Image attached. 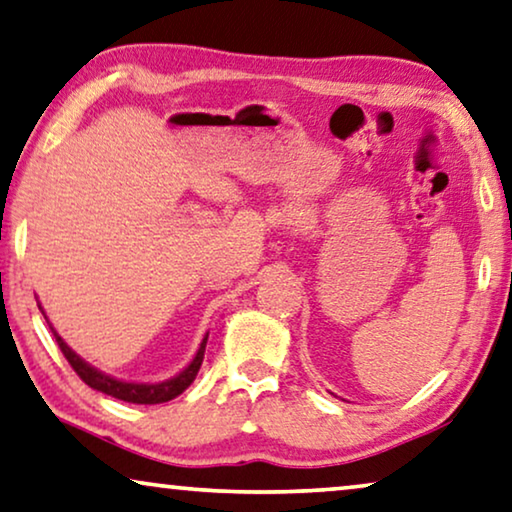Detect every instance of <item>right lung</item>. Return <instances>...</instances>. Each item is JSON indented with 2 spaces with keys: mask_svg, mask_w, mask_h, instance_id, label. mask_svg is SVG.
<instances>
[{
  "mask_svg": "<svg viewBox=\"0 0 512 512\" xmlns=\"http://www.w3.org/2000/svg\"><path fill=\"white\" fill-rule=\"evenodd\" d=\"M39 309H41V305H39ZM50 330H53V335L57 339L59 348H62L64 358L69 360L73 372H76L80 379L90 385V388L103 392V395L122 399V402H129V404H164V402H170V399H175L177 395H182V392L187 390L191 383H194L198 369H201V365H203L205 344H207V335H205L201 346H198V351L194 355V360H191L180 374H175L173 379L161 381V383H129V381H120V379H115V376L99 372V369L92 367L90 362H85L76 351H71V348L66 346V342L57 335L53 325H50Z\"/></svg>",
  "mask_w": 512,
  "mask_h": 512,
  "instance_id": "right-lung-1",
  "label": "right lung"
}]
</instances>
